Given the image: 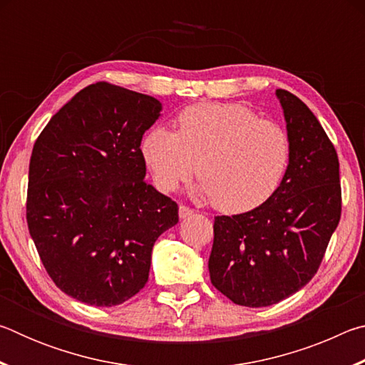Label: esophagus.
I'll list each match as a JSON object with an SVG mask.
<instances>
[{
  "mask_svg": "<svg viewBox=\"0 0 365 365\" xmlns=\"http://www.w3.org/2000/svg\"><path fill=\"white\" fill-rule=\"evenodd\" d=\"M195 214V211L191 207H188V206H180L178 207V215H180V219H188V217H191V215Z\"/></svg>",
  "mask_w": 365,
  "mask_h": 365,
  "instance_id": "obj_1",
  "label": "esophagus"
}]
</instances>
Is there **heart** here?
<instances>
[{
    "instance_id": "b5f03b06",
    "label": "heart",
    "mask_w": 365,
    "mask_h": 365,
    "mask_svg": "<svg viewBox=\"0 0 365 365\" xmlns=\"http://www.w3.org/2000/svg\"><path fill=\"white\" fill-rule=\"evenodd\" d=\"M177 123V132L154 125L141 140V156L160 191H174L196 170L195 196L238 214L261 206L280 187L292 158L282 123L237 103L195 104Z\"/></svg>"
}]
</instances>
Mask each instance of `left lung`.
Returning <instances> with one entry per match:
<instances>
[{
	"instance_id": "left-lung-1",
	"label": "left lung",
	"mask_w": 365,
	"mask_h": 365,
	"mask_svg": "<svg viewBox=\"0 0 365 365\" xmlns=\"http://www.w3.org/2000/svg\"><path fill=\"white\" fill-rule=\"evenodd\" d=\"M275 95L292 141L287 174L261 206L215 217L209 256L212 285L248 307L277 304L309 283L341 215L335 146L298 96Z\"/></svg>"
}]
</instances>
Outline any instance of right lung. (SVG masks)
Wrapping results in <instances>:
<instances>
[{
    "mask_svg": "<svg viewBox=\"0 0 365 365\" xmlns=\"http://www.w3.org/2000/svg\"><path fill=\"white\" fill-rule=\"evenodd\" d=\"M156 98L98 82L80 90L36 138L27 224L48 275L71 298L110 307L146 285L177 202L145 182L141 138Z\"/></svg>",
    "mask_w": 365,
    "mask_h": 365,
    "instance_id": "right-lung-1",
    "label": "right lung"
}]
</instances>
